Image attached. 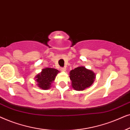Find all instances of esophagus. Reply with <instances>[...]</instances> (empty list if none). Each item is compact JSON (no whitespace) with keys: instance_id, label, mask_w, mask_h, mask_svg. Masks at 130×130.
Wrapping results in <instances>:
<instances>
[{"instance_id":"1","label":"esophagus","mask_w":130,"mask_h":130,"mask_svg":"<svg viewBox=\"0 0 130 130\" xmlns=\"http://www.w3.org/2000/svg\"><path fill=\"white\" fill-rule=\"evenodd\" d=\"M60 71H66V68H60Z\"/></svg>"}]
</instances>
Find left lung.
<instances>
[{"mask_svg": "<svg viewBox=\"0 0 130 130\" xmlns=\"http://www.w3.org/2000/svg\"><path fill=\"white\" fill-rule=\"evenodd\" d=\"M96 75L91 70L84 67H79L70 72V78L72 81V87L75 90L82 91L91 86Z\"/></svg>", "mask_w": 130, "mask_h": 130, "instance_id": "1", "label": "left lung"}]
</instances>
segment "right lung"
<instances>
[{
    "label": "right lung",
    "instance_id": "add662e5",
    "mask_svg": "<svg viewBox=\"0 0 130 130\" xmlns=\"http://www.w3.org/2000/svg\"><path fill=\"white\" fill-rule=\"evenodd\" d=\"M58 70L54 68H46L43 69L40 73L36 76L35 79L37 86L43 90H47L51 87V84L55 80Z\"/></svg>",
    "mask_w": 130,
    "mask_h": 130
}]
</instances>
